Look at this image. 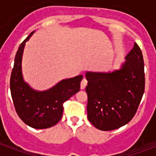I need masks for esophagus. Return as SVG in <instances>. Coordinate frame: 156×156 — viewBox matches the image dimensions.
<instances>
[{"mask_svg": "<svg viewBox=\"0 0 156 156\" xmlns=\"http://www.w3.org/2000/svg\"><path fill=\"white\" fill-rule=\"evenodd\" d=\"M87 85V81L86 78H83V80H82V82H81V89H82V90L85 89Z\"/></svg>", "mask_w": 156, "mask_h": 156, "instance_id": "34e87169", "label": "esophagus"}]
</instances>
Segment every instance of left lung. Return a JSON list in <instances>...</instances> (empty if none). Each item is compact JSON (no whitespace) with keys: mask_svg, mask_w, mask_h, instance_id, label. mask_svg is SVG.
Listing matches in <instances>:
<instances>
[{"mask_svg":"<svg viewBox=\"0 0 156 156\" xmlns=\"http://www.w3.org/2000/svg\"><path fill=\"white\" fill-rule=\"evenodd\" d=\"M126 59L121 69L112 73H86L88 120L100 130H113L129 123L143 98L144 61L136 43Z\"/></svg>","mask_w":156,"mask_h":156,"instance_id":"1","label":"left lung"}]
</instances>
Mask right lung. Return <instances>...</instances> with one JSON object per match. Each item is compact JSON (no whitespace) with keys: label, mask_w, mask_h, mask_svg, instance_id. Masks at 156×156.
Masks as SVG:
<instances>
[{"label":"right lung","mask_w":156,"mask_h":156,"mask_svg":"<svg viewBox=\"0 0 156 156\" xmlns=\"http://www.w3.org/2000/svg\"><path fill=\"white\" fill-rule=\"evenodd\" d=\"M31 32L18 48L10 77V91L16 112L27 126L35 129H47L60 121L63 104L80 90L83 75L65 79L46 91L33 90L23 79L22 56L26 42Z\"/></svg>","instance_id":"right-lung-1"}]
</instances>
